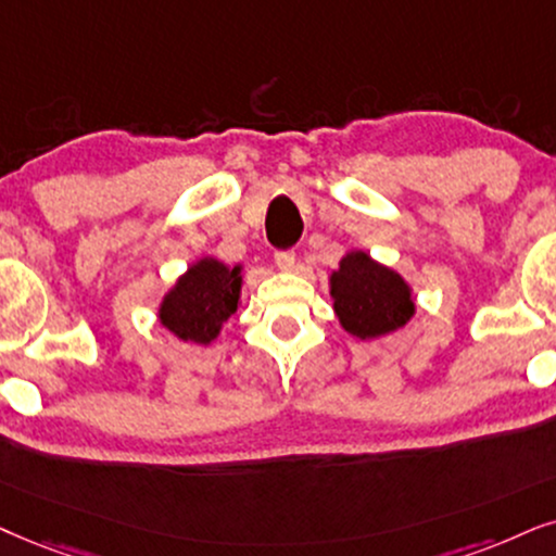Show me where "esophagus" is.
<instances>
[{"instance_id": "1", "label": "esophagus", "mask_w": 556, "mask_h": 556, "mask_svg": "<svg viewBox=\"0 0 556 556\" xmlns=\"http://www.w3.org/2000/svg\"><path fill=\"white\" fill-rule=\"evenodd\" d=\"M274 262H277V266L282 271H294V266H298V256H294L292 251H277V254H274Z\"/></svg>"}]
</instances>
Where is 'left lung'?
Listing matches in <instances>:
<instances>
[{
  "label": "left lung",
  "mask_w": 556,
  "mask_h": 556,
  "mask_svg": "<svg viewBox=\"0 0 556 556\" xmlns=\"http://www.w3.org/2000/svg\"><path fill=\"white\" fill-rule=\"evenodd\" d=\"M330 298L343 330L356 339H379L416 315L410 285L367 251H349L330 274Z\"/></svg>",
  "instance_id": "8db88e82"
}]
</instances>
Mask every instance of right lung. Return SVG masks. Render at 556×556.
Returning a JSON list of instances; mask_svg holds the SVG:
<instances>
[{
    "mask_svg": "<svg viewBox=\"0 0 556 556\" xmlns=\"http://www.w3.org/2000/svg\"><path fill=\"white\" fill-rule=\"evenodd\" d=\"M243 266H228L213 256L200 258L177 279L159 305V320L168 333L207 346L241 302Z\"/></svg>",
    "mask_w": 556,
    "mask_h": 556,
    "instance_id": "obj_1",
    "label": "right lung"
}]
</instances>
